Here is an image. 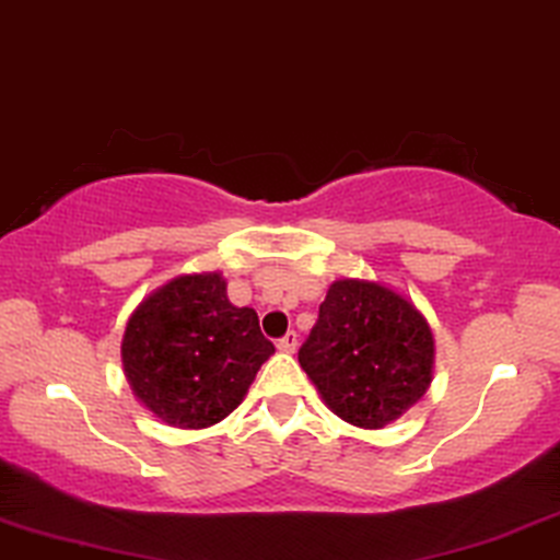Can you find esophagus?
<instances>
[{
    "label": "esophagus",
    "instance_id": "esophagus-1",
    "mask_svg": "<svg viewBox=\"0 0 560 560\" xmlns=\"http://www.w3.org/2000/svg\"><path fill=\"white\" fill-rule=\"evenodd\" d=\"M296 346H300V338H296V332H287L284 338L276 342V348H279L281 353H296Z\"/></svg>",
    "mask_w": 560,
    "mask_h": 560
}]
</instances>
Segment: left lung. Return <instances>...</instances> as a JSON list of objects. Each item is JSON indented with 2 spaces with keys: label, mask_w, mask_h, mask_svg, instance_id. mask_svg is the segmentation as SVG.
Instances as JSON below:
<instances>
[{
  "label": "left lung",
  "mask_w": 560,
  "mask_h": 560,
  "mask_svg": "<svg viewBox=\"0 0 560 560\" xmlns=\"http://www.w3.org/2000/svg\"><path fill=\"white\" fill-rule=\"evenodd\" d=\"M300 363L340 420L382 430L424 397L435 338L407 296L366 279H338L300 348Z\"/></svg>",
  "instance_id": "8db88e82"
}]
</instances>
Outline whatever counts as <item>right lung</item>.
<instances>
[{"label": "right lung", "mask_w": 560, "mask_h": 560, "mask_svg": "<svg viewBox=\"0 0 560 560\" xmlns=\"http://www.w3.org/2000/svg\"><path fill=\"white\" fill-rule=\"evenodd\" d=\"M273 346L250 307L228 300L218 271L184 273L138 304L122 335V369L161 422L202 430L241 405Z\"/></svg>", "instance_id": "1"}]
</instances>
